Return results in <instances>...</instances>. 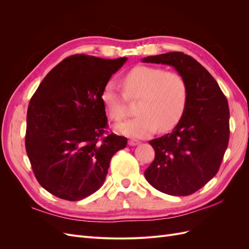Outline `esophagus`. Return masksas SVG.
I'll return each mask as SVG.
<instances>
[{"mask_svg": "<svg viewBox=\"0 0 249 249\" xmlns=\"http://www.w3.org/2000/svg\"><path fill=\"white\" fill-rule=\"evenodd\" d=\"M138 144H140V141H138L136 139H130L129 140V145H131V146H135V145H138Z\"/></svg>", "mask_w": 249, "mask_h": 249, "instance_id": "esophagus-1", "label": "esophagus"}]
</instances>
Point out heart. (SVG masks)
I'll return each mask as SVG.
<instances>
[{"label": "heart", "instance_id": "obj_1", "mask_svg": "<svg viewBox=\"0 0 249 249\" xmlns=\"http://www.w3.org/2000/svg\"><path fill=\"white\" fill-rule=\"evenodd\" d=\"M124 91L110 81L102 92V103L108 115L122 122L127 115V100L140 99L138 116L120 124L116 130L126 136L143 138L158 127L162 132L172 129L182 118L186 108L188 89L184 78L160 67L136 66L123 79Z\"/></svg>", "mask_w": 249, "mask_h": 249}]
</instances>
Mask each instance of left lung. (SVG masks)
I'll list each match as a JSON object with an SVG mask.
<instances>
[{
  "mask_svg": "<svg viewBox=\"0 0 249 249\" xmlns=\"http://www.w3.org/2000/svg\"><path fill=\"white\" fill-rule=\"evenodd\" d=\"M142 62L175 67L188 89L186 108L175 129L148 142L155 160L144 171L145 178L163 193L190 195L220 167L230 138L228 100L205 67L184 53L148 56Z\"/></svg>",
  "mask_w": 249,
  "mask_h": 249,
  "instance_id": "obj_1",
  "label": "left lung"
}]
</instances>
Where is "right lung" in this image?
<instances>
[{
  "instance_id": "add662e5",
  "label": "right lung",
  "mask_w": 249,
  "mask_h": 249,
  "mask_svg": "<svg viewBox=\"0 0 249 249\" xmlns=\"http://www.w3.org/2000/svg\"><path fill=\"white\" fill-rule=\"evenodd\" d=\"M126 57L72 55L42 80L29 103L26 150L38 183L65 200H81L103 186L113 155L126 138L104 136L102 92Z\"/></svg>"
}]
</instances>
